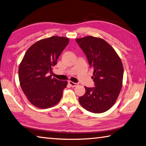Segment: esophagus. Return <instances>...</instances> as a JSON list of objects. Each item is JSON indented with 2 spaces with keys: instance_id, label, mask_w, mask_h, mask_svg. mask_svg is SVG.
Listing matches in <instances>:
<instances>
[{
  "instance_id": "1",
  "label": "esophagus",
  "mask_w": 146,
  "mask_h": 146,
  "mask_svg": "<svg viewBox=\"0 0 146 146\" xmlns=\"http://www.w3.org/2000/svg\"><path fill=\"white\" fill-rule=\"evenodd\" d=\"M68 83H69V84H70L71 87H76L78 85L77 83H75V82H71V81H69Z\"/></svg>"
}]
</instances>
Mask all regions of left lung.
I'll use <instances>...</instances> for the list:
<instances>
[{"label": "left lung", "mask_w": 146, "mask_h": 146, "mask_svg": "<svg viewBox=\"0 0 146 146\" xmlns=\"http://www.w3.org/2000/svg\"><path fill=\"white\" fill-rule=\"evenodd\" d=\"M76 41L94 69V87H85L86 93L79 97V102L89 112H105L112 107L120 93L124 72L121 60L103 39L89 36Z\"/></svg>", "instance_id": "1"}]
</instances>
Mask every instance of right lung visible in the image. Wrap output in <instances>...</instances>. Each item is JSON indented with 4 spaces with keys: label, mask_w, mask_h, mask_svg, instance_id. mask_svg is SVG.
Wrapping results in <instances>:
<instances>
[{
    "label": "right lung",
    "mask_w": 146,
    "mask_h": 146,
    "mask_svg": "<svg viewBox=\"0 0 146 146\" xmlns=\"http://www.w3.org/2000/svg\"><path fill=\"white\" fill-rule=\"evenodd\" d=\"M68 43L67 38L52 36L36 42L24 55L18 70L20 84L35 107H52L61 99L68 82L52 78L50 73Z\"/></svg>",
    "instance_id": "obj_1"
}]
</instances>
